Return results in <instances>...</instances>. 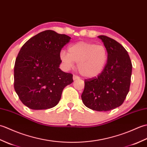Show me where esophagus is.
<instances>
[{
  "mask_svg": "<svg viewBox=\"0 0 147 147\" xmlns=\"http://www.w3.org/2000/svg\"><path fill=\"white\" fill-rule=\"evenodd\" d=\"M73 80H79L80 77L76 76V75H73Z\"/></svg>",
  "mask_w": 147,
  "mask_h": 147,
  "instance_id": "obj_1",
  "label": "esophagus"
}]
</instances>
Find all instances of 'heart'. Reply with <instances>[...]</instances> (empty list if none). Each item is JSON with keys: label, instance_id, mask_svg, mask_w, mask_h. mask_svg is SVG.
Here are the masks:
<instances>
[{"label": "heart", "instance_id": "1", "mask_svg": "<svg viewBox=\"0 0 147 147\" xmlns=\"http://www.w3.org/2000/svg\"><path fill=\"white\" fill-rule=\"evenodd\" d=\"M68 53L62 51L59 57L67 69L78 63L82 76L94 78L104 71L108 60V52L104 46L86 42H79L69 47Z\"/></svg>", "mask_w": 147, "mask_h": 147}]
</instances>
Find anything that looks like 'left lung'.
<instances>
[{"label":"left lung","instance_id":"1","mask_svg":"<svg viewBox=\"0 0 147 147\" xmlns=\"http://www.w3.org/2000/svg\"><path fill=\"white\" fill-rule=\"evenodd\" d=\"M108 52V60L98 76L85 80L82 99L86 107L108 111L123 104L129 92L132 64L128 53L119 43L104 35L98 36Z\"/></svg>","mask_w":147,"mask_h":147}]
</instances>
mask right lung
Listing matches in <instances>:
<instances>
[{
	"label": "right lung",
	"instance_id": "right-lung-1",
	"mask_svg": "<svg viewBox=\"0 0 147 147\" xmlns=\"http://www.w3.org/2000/svg\"><path fill=\"white\" fill-rule=\"evenodd\" d=\"M71 37L52 30L39 33L22 47L14 65V90L20 100L33 110L55 107L73 74L59 68L62 48Z\"/></svg>",
	"mask_w": 147,
	"mask_h": 147
}]
</instances>
